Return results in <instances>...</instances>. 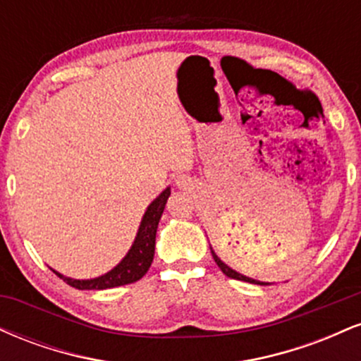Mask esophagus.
Here are the masks:
<instances>
[{
	"mask_svg": "<svg viewBox=\"0 0 361 361\" xmlns=\"http://www.w3.org/2000/svg\"><path fill=\"white\" fill-rule=\"evenodd\" d=\"M176 183H178V186H183V181H181V180H178Z\"/></svg>",
	"mask_w": 361,
	"mask_h": 361,
	"instance_id": "34e87169",
	"label": "esophagus"
}]
</instances>
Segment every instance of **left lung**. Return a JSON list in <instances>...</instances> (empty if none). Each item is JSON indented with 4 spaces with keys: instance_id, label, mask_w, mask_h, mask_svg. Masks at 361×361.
<instances>
[{
    "instance_id": "8db88e82",
    "label": "left lung",
    "mask_w": 361,
    "mask_h": 361,
    "mask_svg": "<svg viewBox=\"0 0 361 361\" xmlns=\"http://www.w3.org/2000/svg\"><path fill=\"white\" fill-rule=\"evenodd\" d=\"M210 250H212V247H210ZM212 256H214L215 263H217V267L221 268L224 275H227V276H229V279L243 280V281H250V283H256V285H270V283H264V281H258V280H255V279H250V276H244V275H241V273H238L235 270H233V268L227 267V264L224 263V261H222L221 258H219L217 255H215L214 250H212Z\"/></svg>"
}]
</instances>
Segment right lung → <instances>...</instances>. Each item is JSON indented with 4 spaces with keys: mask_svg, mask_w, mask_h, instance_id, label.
Wrapping results in <instances>:
<instances>
[{
    "mask_svg": "<svg viewBox=\"0 0 361 361\" xmlns=\"http://www.w3.org/2000/svg\"><path fill=\"white\" fill-rule=\"evenodd\" d=\"M171 193V190L166 188L159 197L147 207L146 214H144L142 221H140L137 235H135V241L132 244V247L128 250L117 267L114 270H110L105 275L98 276V279L91 280H74L68 279V276L61 275L56 270L59 279H62L68 285L78 288V290H105V288H114L120 287V285L134 283L142 279L146 275L149 267H151L152 258H154V246H156V231L157 224H159L161 215H163L164 207H166L168 197Z\"/></svg>",
    "mask_w": 361,
    "mask_h": 361,
    "instance_id": "add662e5",
    "label": "right lung"
}]
</instances>
